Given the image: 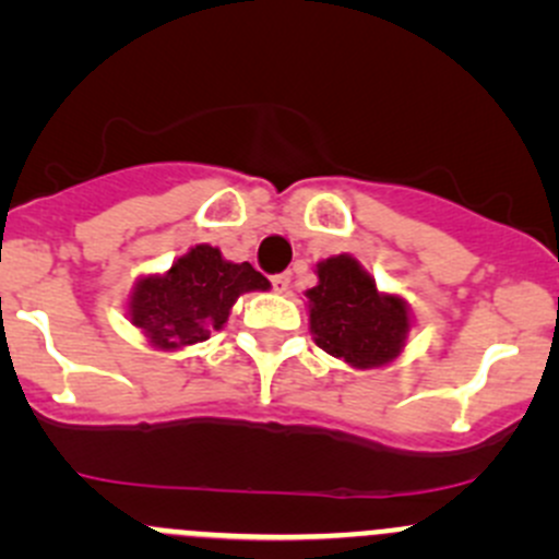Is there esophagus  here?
<instances>
[{"label": "esophagus", "mask_w": 559, "mask_h": 559, "mask_svg": "<svg viewBox=\"0 0 559 559\" xmlns=\"http://www.w3.org/2000/svg\"><path fill=\"white\" fill-rule=\"evenodd\" d=\"M289 284H292V275H289V273L273 275V289L278 292V295H284V292H289Z\"/></svg>", "instance_id": "obj_1"}]
</instances>
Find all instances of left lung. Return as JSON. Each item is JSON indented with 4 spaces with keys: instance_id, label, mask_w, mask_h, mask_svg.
<instances>
[{
    "instance_id": "left-lung-1",
    "label": "left lung",
    "mask_w": 559,
    "mask_h": 559,
    "mask_svg": "<svg viewBox=\"0 0 559 559\" xmlns=\"http://www.w3.org/2000/svg\"><path fill=\"white\" fill-rule=\"evenodd\" d=\"M316 275L319 284L306 292L316 346L357 370L394 362L414 324L408 302L379 292L352 253L321 259Z\"/></svg>"
}]
</instances>
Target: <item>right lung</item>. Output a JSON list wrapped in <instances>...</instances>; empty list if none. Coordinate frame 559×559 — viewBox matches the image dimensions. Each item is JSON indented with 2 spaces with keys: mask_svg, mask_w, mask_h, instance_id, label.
I'll use <instances>...</instances> for the list:
<instances>
[{
  "mask_svg": "<svg viewBox=\"0 0 559 559\" xmlns=\"http://www.w3.org/2000/svg\"><path fill=\"white\" fill-rule=\"evenodd\" d=\"M270 281L248 262H229L207 243L191 246L167 273L140 275L129 292L127 316L159 352L207 341L227 324L246 292H267Z\"/></svg>",
  "mask_w": 559,
  "mask_h": 559,
  "instance_id": "1",
  "label": "right lung"
}]
</instances>
